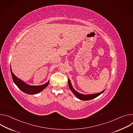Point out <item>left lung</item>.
<instances>
[{"label":"left lung","instance_id":"obj_1","mask_svg":"<svg viewBox=\"0 0 133 133\" xmlns=\"http://www.w3.org/2000/svg\"><path fill=\"white\" fill-rule=\"evenodd\" d=\"M68 84H69V87L70 88V90L72 91V92L73 93L78 99L82 100H89L91 99H92L94 98H96L97 97L99 96L100 95H101V94H102L103 92H104V91L105 90V89L104 90L102 91L101 92H99V93H97V94H90V95H83L79 93L78 92H77V91H76L74 88H73L72 84H71V82L70 80L69 79H68Z\"/></svg>","mask_w":133,"mask_h":133}]
</instances>
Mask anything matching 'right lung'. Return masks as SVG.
Wrapping results in <instances>:
<instances>
[{"mask_svg":"<svg viewBox=\"0 0 133 133\" xmlns=\"http://www.w3.org/2000/svg\"><path fill=\"white\" fill-rule=\"evenodd\" d=\"M10 72L14 82L15 83V84L18 87V88H19L20 90L28 95H35L41 92L49 85L50 82V81H48L46 83L41 85H31L26 83L25 82L18 78L16 76H15V75L12 72L11 66Z\"/></svg>","mask_w":133,"mask_h":133,"instance_id":"obj_1","label":"right lung"}]
</instances>
